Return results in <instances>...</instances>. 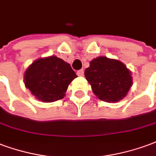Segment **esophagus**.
Listing matches in <instances>:
<instances>
[{"label": "esophagus", "mask_w": 156, "mask_h": 156, "mask_svg": "<svg viewBox=\"0 0 156 156\" xmlns=\"http://www.w3.org/2000/svg\"><path fill=\"white\" fill-rule=\"evenodd\" d=\"M77 76H84V70H79L77 71Z\"/></svg>", "instance_id": "esophagus-1"}]
</instances>
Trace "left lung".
Instances as JSON below:
<instances>
[{"mask_svg":"<svg viewBox=\"0 0 156 156\" xmlns=\"http://www.w3.org/2000/svg\"><path fill=\"white\" fill-rule=\"evenodd\" d=\"M85 76L94 94L106 102H117L125 98L133 84L131 72L121 61L105 56L90 62Z\"/></svg>","mask_w":156,"mask_h":156,"instance_id":"left-lung-1","label":"left lung"}]
</instances>
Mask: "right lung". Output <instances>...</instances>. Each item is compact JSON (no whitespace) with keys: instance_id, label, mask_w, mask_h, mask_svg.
Listing matches in <instances>:
<instances>
[{"instance_id":"add662e5","label":"right lung","mask_w":156,"mask_h":156,"mask_svg":"<svg viewBox=\"0 0 156 156\" xmlns=\"http://www.w3.org/2000/svg\"><path fill=\"white\" fill-rule=\"evenodd\" d=\"M76 77L69 63L52 55L34 61L25 72L24 82L39 101L54 102L64 98L68 86Z\"/></svg>"}]
</instances>
